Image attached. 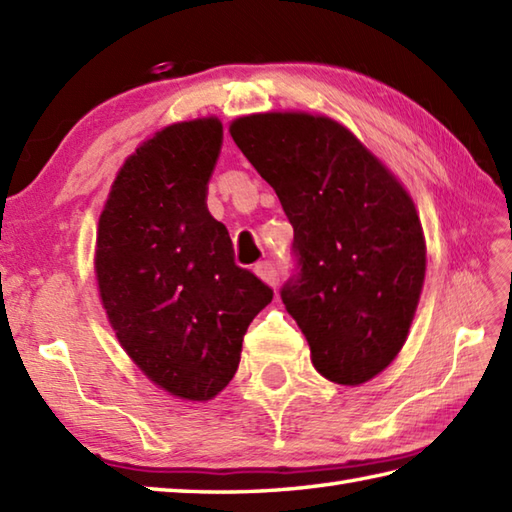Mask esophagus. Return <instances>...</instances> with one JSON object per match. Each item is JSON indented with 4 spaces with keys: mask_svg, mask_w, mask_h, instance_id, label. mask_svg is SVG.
Wrapping results in <instances>:
<instances>
[{
    "mask_svg": "<svg viewBox=\"0 0 512 512\" xmlns=\"http://www.w3.org/2000/svg\"><path fill=\"white\" fill-rule=\"evenodd\" d=\"M255 275L262 279L264 284H268V286H275L277 284V270H275V264H270V262H259L255 268Z\"/></svg>",
    "mask_w": 512,
    "mask_h": 512,
    "instance_id": "obj_1",
    "label": "esophagus"
}]
</instances>
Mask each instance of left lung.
<instances>
[{
  "label": "left lung",
  "mask_w": 512,
  "mask_h": 512,
  "mask_svg": "<svg viewBox=\"0 0 512 512\" xmlns=\"http://www.w3.org/2000/svg\"><path fill=\"white\" fill-rule=\"evenodd\" d=\"M230 137L275 188L295 230L299 277L282 290L310 362L359 386L395 362L426 277V237L399 177L353 130L326 115L268 110Z\"/></svg>",
  "instance_id": "8db88e82"
}]
</instances>
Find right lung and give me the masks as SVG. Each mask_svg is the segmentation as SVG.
Returning <instances> with one entry per match:
<instances>
[{
  "mask_svg": "<svg viewBox=\"0 0 512 512\" xmlns=\"http://www.w3.org/2000/svg\"><path fill=\"white\" fill-rule=\"evenodd\" d=\"M219 117L168 124L110 184L97 224L95 279L119 346L164 393L208 402L237 373L242 342L273 290L233 259L206 184Z\"/></svg>",
  "mask_w": 512,
  "mask_h": 512,
  "instance_id": "right-lung-1",
  "label": "right lung"
}]
</instances>
